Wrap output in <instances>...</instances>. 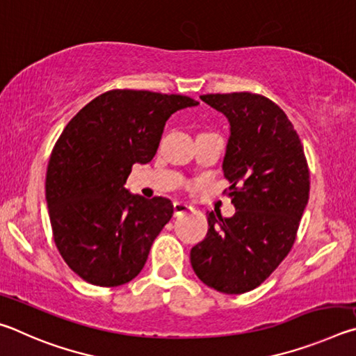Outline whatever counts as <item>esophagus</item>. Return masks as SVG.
Returning <instances> with one entry per match:
<instances>
[{
  "label": "esophagus",
  "mask_w": 356,
  "mask_h": 356,
  "mask_svg": "<svg viewBox=\"0 0 356 356\" xmlns=\"http://www.w3.org/2000/svg\"><path fill=\"white\" fill-rule=\"evenodd\" d=\"M172 210H174V216H179V215H184V213H186V212H191L193 207L190 206V204H186V202L174 201Z\"/></svg>",
  "instance_id": "esophagus-1"
}]
</instances>
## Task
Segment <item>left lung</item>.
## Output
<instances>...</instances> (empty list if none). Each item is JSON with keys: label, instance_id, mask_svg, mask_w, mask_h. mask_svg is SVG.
Listing matches in <instances>:
<instances>
[{"label": "left lung", "instance_id": "obj_1", "mask_svg": "<svg viewBox=\"0 0 356 356\" xmlns=\"http://www.w3.org/2000/svg\"><path fill=\"white\" fill-rule=\"evenodd\" d=\"M201 100L231 125L222 172L236 215L209 213L207 236L190 252L191 267L215 291L245 293L267 280L292 248L309 200L308 161L275 102L251 92Z\"/></svg>", "mask_w": 356, "mask_h": 356}]
</instances>
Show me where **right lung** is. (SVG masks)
Segmentation results:
<instances>
[{
  "label": "right lung",
  "mask_w": 356,
  "mask_h": 356,
  "mask_svg": "<svg viewBox=\"0 0 356 356\" xmlns=\"http://www.w3.org/2000/svg\"><path fill=\"white\" fill-rule=\"evenodd\" d=\"M197 104L114 89L65 125L48 161L45 200L59 254L84 281L116 287L143 270L174 210L166 197L131 195L125 180L135 163L154 159L171 114Z\"/></svg>",
  "instance_id": "add662e5"
}]
</instances>
